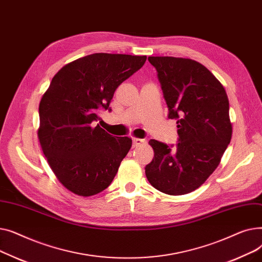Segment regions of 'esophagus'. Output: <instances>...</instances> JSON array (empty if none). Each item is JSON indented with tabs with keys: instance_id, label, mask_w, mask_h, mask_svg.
Masks as SVG:
<instances>
[{
	"instance_id": "1",
	"label": "esophagus",
	"mask_w": 262,
	"mask_h": 262,
	"mask_svg": "<svg viewBox=\"0 0 262 262\" xmlns=\"http://www.w3.org/2000/svg\"><path fill=\"white\" fill-rule=\"evenodd\" d=\"M145 141L143 139H139V138H134L133 139V146L137 147V146H140L141 144H143Z\"/></svg>"
}]
</instances>
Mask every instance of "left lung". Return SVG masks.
Here are the masks:
<instances>
[{"label": "left lung", "mask_w": 262, "mask_h": 262, "mask_svg": "<svg viewBox=\"0 0 262 262\" xmlns=\"http://www.w3.org/2000/svg\"><path fill=\"white\" fill-rule=\"evenodd\" d=\"M157 71L169 119L177 122L175 147L149 140L154 158L147 181L170 195L202 186L219 166L231 139L229 102L224 87L207 68L188 58L149 56Z\"/></svg>", "instance_id": "obj_1"}]
</instances>
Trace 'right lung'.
Instances as JSON below:
<instances>
[{
	"instance_id": "obj_1",
	"label": "right lung",
	"mask_w": 262,
	"mask_h": 262,
	"mask_svg": "<svg viewBox=\"0 0 262 262\" xmlns=\"http://www.w3.org/2000/svg\"><path fill=\"white\" fill-rule=\"evenodd\" d=\"M146 56L95 53L62 67L39 105V141L59 182L73 193L105 190L132 147L128 137L96 126L116 89L142 68Z\"/></svg>"
}]
</instances>
